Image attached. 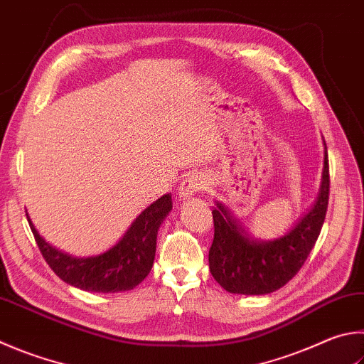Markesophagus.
Returning a JSON list of instances; mask_svg holds the SVG:
<instances>
[{
    "label": "esophagus",
    "instance_id": "34e87169",
    "mask_svg": "<svg viewBox=\"0 0 364 364\" xmlns=\"http://www.w3.org/2000/svg\"><path fill=\"white\" fill-rule=\"evenodd\" d=\"M203 188H205L203 178L197 173H191L181 181L180 188H178V194L181 197H191L196 193H199V191H202Z\"/></svg>",
    "mask_w": 364,
    "mask_h": 364
}]
</instances>
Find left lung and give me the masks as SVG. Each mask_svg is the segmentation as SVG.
Here are the masks:
<instances>
[{"instance_id":"obj_1","label":"left lung","mask_w":364,"mask_h":364,"mask_svg":"<svg viewBox=\"0 0 364 364\" xmlns=\"http://www.w3.org/2000/svg\"><path fill=\"white\" fill-rule=\"evenodd\" d=\"M329 200V164L312 210L280 239L262 242L250 235L232 213L216 202L211 210L215 235L208 251L210 272L229 293L267 294L285 287L304 266L318 239Z\"/></svg>"}]
</instances>
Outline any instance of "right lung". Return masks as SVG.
Wrapping results in <instances>:
<instances>
[{
	"label": "right lung",
	"instance_id": "obj_1",
	"mask_svg": "<svg viewBox=\"0 0 364 364\" xmlns=\"http://www.w3.org/2000/svg\"><path fill=\"white\" fill-rule=\"evenodd\" d=\"M171 210V196L165 194L144 208L127 232L103 255L75 257L49 245L28 220L30 229L46 262L58 279L92 293H119L134 289L146 279L154 262L156 239L164 218Z\"/></svg>",
	"mask_w": 364,
	"mask_h": 364
}]
</instances>
